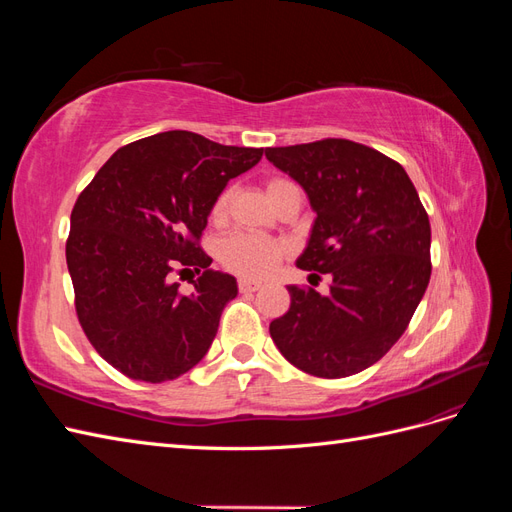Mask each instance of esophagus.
Listing matches in <instances>:
<instances>
[{
  "label": "esophagus",
  "instance_id": "obj_1",
  "mask_svg": "<svg viewBox=\"0 0 512 512\" xmlns=\"http://www.w3.org/2000/svg\"><path fill=\"white\" fill-rule=\"evenodd\" d=\"M262 284L256 280H247V277H241L239 280V292H256Z\"/></svg>",
  "mask_w": 512,
  "mask_h": 512
}]
</instances>
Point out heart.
<instances>
[{
  "instance_id": "obj_1",
  "label": "heart",
  "mask_w": 512,
  "mask_h": 512,
  "mask_svg": "<svg viewBox=\"0 0 512 512\" xmlns=\"http://www.w3.org/2000/svg\"><path fill=\"white\" fill-rule=\"evenodd\" d=\"M290 185L292 183L282 177H271L267 181V194L273 203L286 188H290ZM228 203H230V190H222L211 203L209 218L213 222H222L226 218ZM284 254H286V247L282 241L265 237V235H254V232H237V235L222 241L220 262L228 271L237 275L265 277L280 265Z\"/></svg>"
}]
</instances>
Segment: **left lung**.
<instances>
[{
  "label": "left lung",
  "mask_w": 512,
  "mask_h": 512,
  "mask_svg": "<svg viewBox=\"0 0 512 512\" xmlns=\"http://www.w3.org/2000/svg\"><path fill=\"white\" fill-rule=\"evenodd\" d=\"M316 211L297 265L331 273L329 294L288 286L290 309L269 324L286 361L318 378L367 369L404 335L431 275V226L399 162L346 138L267 147Z\"/></svg>",
  "instance_id": "obj_1"
}]
</instances>
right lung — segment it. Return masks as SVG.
Returning a JSON list of instances; mask_svg holds the SVG:
<instances>
[{"mask_svg":"<svg viewBox=\"0 0 512 512\" xmlns=\"http://www.w3.org/2000/svg\"><path fill=\"white\" fill-rule=\"evenodd\" d=\"M262 149L160 132L117 149L79 194L66 260L81 327L102 359L141 382L175 380L207 354L237 280L207 269V215ZM203 270L195 292L169 282Z\"/></svg>","mask_w":512,"mask_h":512,"instance_id":"right-lung-1","label":"right lung"}]
</instances>
